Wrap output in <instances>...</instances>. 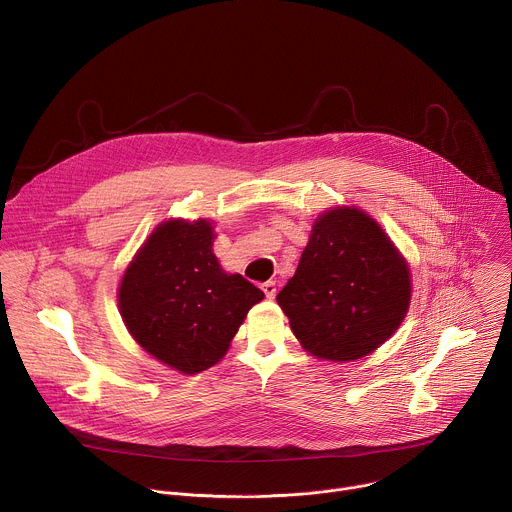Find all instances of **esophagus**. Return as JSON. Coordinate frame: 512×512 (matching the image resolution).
Instances as JSON below:
<instances>
[{"mask_svg": "<svg viewBox=\"0 0 512 512\" xmlns=\"http://www.w3.org/2000/svg\"><path fill=\"white\" fill-rule=\"evenodd\" d=\"M261 289H263V293H265V297H267V299H273V297H275V293H277V285H275V281H265V283L261 285Z\"/></svg>", "mask_w": 512, "mask_h": 512, "instance_id": "esophagus-1", "label": "esophagus"}]
</instances>
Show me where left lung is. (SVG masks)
<instances>
[{
  "mask_svg": "<svg viewBox=\"0 0 512 512\" xmlns=\"http://www.w3.org/2000/svg\"><path fill=\"white\" fill-rule=\"evenodd\" d=\"M277 303L305 350L350 362L400 327L410 303V271L376 221L358 209H333L315 221Z\"/></svg>",
  "mask_w": 512,
  "mask_h": 512,
  "instance_id": "obj_1",
  "label": "left lung"
}]
</instances>
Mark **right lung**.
Returning <instances> with one entry per match:
<instances>
[{
    "label": "right lung",
    "instance_id": "1",
    "mask_svg": "<svg viewBox=\"0 0 512 512\" xmlns=\"http://www.w3.org/2000/svg\"><path fill=\"white\" fill-rule=\"evenodd\" d=\"M263 291L229 275L207 221L162 223L126 269L118 303L136 342L183 374L215 366Z\"/></svg>",
    "mask_w": 512,
    "mask_h": 512
}]
</instances>
